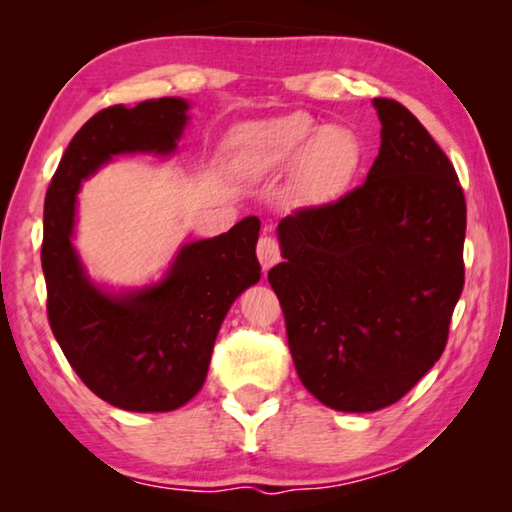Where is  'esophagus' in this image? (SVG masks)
Segmentation results:
<instances>
[{"mask_svg":"<svg viewBox=\"0 0 512 512\" xmlns=\"http://www.w3.org/2000/svg\"><path fill=\"white\" fill-rule=\"evenodd\" d=\"M257 259L262 264V271L266 273L273 264L280 262V244L273 237H262L257 241Z\"/></svg>","mask_w":512,"mask_h":512,"instance_id":"34e87169","label":"esophagus"}]
</instances>
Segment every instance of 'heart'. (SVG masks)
Wrapping results in <instances>:
<instances>
[{"instance_id": "1", "label": "heart", "mask_w": 512, "mask_h": 512, "mask_svg": "<svg viewBox=\"0 0 512 512\" xmlns=\"http://www.w3.org/2000/svg\"><path fill=\"white\" fill-rule=\"evenodd\" d=\"M363 146L343 126L323 128L307 112L248 126L232 142V164L239 176L266 178L291 167L302 194L316 201L341 196L359 173Z\"/></svg>"}]
</instances>
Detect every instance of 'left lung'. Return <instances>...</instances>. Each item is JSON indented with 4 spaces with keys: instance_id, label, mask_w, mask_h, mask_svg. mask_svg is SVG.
Segmentation results:
<instances>
[{
    "instance_id": "obj_1",
    "label": "left lung",
    "mask_w": 512,
    "mask_h": 512,
    "mask_svg": "<svg viewBox=\"0 0 512 512\" xmlns=\"http://www.w3.org/2000/svg\"><path fill=\"white\" fill-rule=\"evenodd\" d=\"M381 146L366 183L277 225L268 271L298 377L329 409L370 413L440 359L465 282L454 164L393 99H372Z\"/></svg>"
}]
</instances>
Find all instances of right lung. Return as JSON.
Listing matches in <instances>:
<instances>
[{
	"label": "right lung",
	"instance_id": "add662e5",
	"mask_svg": "<svg viewBox=\"0 0 512 512\" xmlns=\"http://www.w3.org/2000/svg\"><path fill=\"white\" fill-rule=\"evenodd\" d=\"M189 103L176 97L110 106L85 121L45 196L42 271L47 316L60 350L94 395L137 413L173 411L201 391L216 334L232 302L259 280V219L192 241L153 287L112 293L85 275L72 246L76 194L112 155L173 153Z\"/></svg>",
	"mask_w": 512,
	"mask_h": 512
}]
</instances>
